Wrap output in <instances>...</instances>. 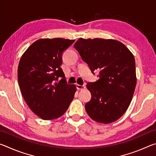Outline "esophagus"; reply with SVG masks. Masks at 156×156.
<instances>
[{"mask_svg":"<svg viewBox=\"0 0 156 156\" xmlns=\"http://www.w3.org/2000/svg\"><path fill=\"white\" fill-rule=\"evenodd\" d=\"M76 87L78 89V90H83L86 88L85 85H80V84H76Z\"/></svg>","mask_w":156,"mask_h":156,"instance_id":"esophagus-1","label":"esophagus"}]
</instances>
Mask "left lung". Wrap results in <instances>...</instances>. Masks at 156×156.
Here are the masks:
<instances>
[{"mask_svg":"<svg viewBox=\"0 0 156 156\" xmlns=\"http://www.w3.org/2000/svg\"><path fill=\"white\" fill-rule=\"evenodd\" d=\"M74 47L91 68L100 71L99 80L87 83L91 100L85 105L89 117L109 124L125 113L136 86L135 58L125 44L113 39L80 38Z\"/></svg>","mask_w":156,"mask_h":156,"instance_id":"1","label":"left lung"}]
</instances>
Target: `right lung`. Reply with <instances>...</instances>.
<instances>
[{
	"label": "right lung",
	"mask_w": 156,
	"mask_h": 156,
	"mask_svg": "<svg viewBox=\"0 0 156 156\" xmlns=\"http://www.w3.org/2000/svg\"><path fill=\"white\" fill-rule=\"evenodd\" d=\"M75 40L41 38L28 47L20 58L18 80L26 103L43 120L60 118L67 110L76 91L68 84L60 67L62 54ZM59 77V83L56 80Z\"/></svg>",
	"instance_id": "1"
}]
</instances>
